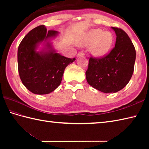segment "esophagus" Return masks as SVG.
<instances>
[{"instance_id":"1","label":"esophagus","mask_w":149,"mask_h":149,"mask_svg":"<svg viewBox=\"0 0 149 149\" xmlns=\"http://www.w3.org/2000/svg\"><path fill=\"white\" fill-rule=\"evenodd\" d=\"M84 52L83 51H80V52H79L78 53H77V56L79 57V56H84Z\"/></svg>"}]
</instances>
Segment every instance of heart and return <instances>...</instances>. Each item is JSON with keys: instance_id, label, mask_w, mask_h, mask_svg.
Returning <instances> with one entry per match:
<instances>
[{"instance_id": "obj_1", "label": "heart", "mask_w": 149, "mask_h": 149, "mask_svg": "<svg viewBox=\"0 0 149 149\" xmlns=\"http://www.w3.org/2000/svg\"><path fill=\"white\" fill-rule=\"evenodd\" d=\"M114 42V37L110 32L100 29H95L88 33L81 42L82 45H91L92 54L100 58L106 56L111 49Z\"/></svg>"}]
</instances>
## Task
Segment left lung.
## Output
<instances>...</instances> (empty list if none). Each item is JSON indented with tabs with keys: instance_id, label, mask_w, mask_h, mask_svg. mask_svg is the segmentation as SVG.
Listing matches in <instances>:
<instances>
[{
	"instance_id": "left-lung-1",
	"label": "left lung",
	"mask_w": 149,
	"mask_h": 149,
	"mask_svg": "<svg viewBox=\"0 0 149 149\" xmlns=\"http://www.w3.org/2000/svg\"><path fill=\"white\" fill-rule=\"evenodd\" d=\"M116 35L115 47L106 56H91L86 72L90 86L104 93H116L123 89L133 74L136 50L127 34L111 27Z\"/></svg>"
}]
</instances>
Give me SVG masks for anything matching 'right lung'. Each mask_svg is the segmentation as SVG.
Returning a JSON list of instances; mask_svg holds the SVG:
<instances>
[{
  "label": "right lung",
  "mask_w": 149,
  "mask_h": 149,
  "mask_svg": "<svg viewBox=\"0 0 149 149\" xmlns=\"http://www.w3.org/2000/svg\"><path fill=\"white\" fill-rule=\"evenodd\" d=\"M58 31H47L44 25L28 33L18 49V69L22 83L34 94H48L58 88L65 68L75 58H68L56 53L48 43L50 50L37 52V45L58 34Z\"/></svg>",
  "instance_id": "right-lung-1"
}]
</instances>
